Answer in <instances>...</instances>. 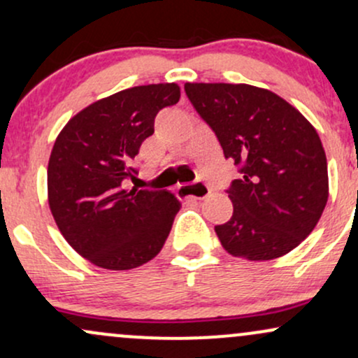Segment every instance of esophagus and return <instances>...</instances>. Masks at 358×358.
I'll return each mask as SVG.
<instances>
[{
    "label": "esophagus",
    "instance_id": "obj_1",
    "mask_svg": "<svg viewBox=\"0 0 358 358\" xmlns=\"http://www.w3.org/2000/svg\"><path fill=\"white\" fill-rule=\"evenodd\" d=\"M180 196H185V199H195V200H203L210 195V188L205 183H193V185H180L176 188Z\"/></svg>",
    "mask_w": 358,
    "mask_h": 358
}]
</instances>
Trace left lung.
I'll return each mask as SVG.
<instances>
[{"mask_svg":"<svg viewBox=\"0 0 358 358\" xmlns=\"http://www.w3.org/2000/svg\"><path fill=\"white\" fill-rule=\"evenodd\" d=\"M185 92L225 158L241 166L242 178L229 188L231 220L215 227L222 248L248 261H271L298 248L328 200L327 155L313 124L256 85L187 82Z\"/></svg>","mask_w":358,"mask_h":358,"instance_id":"1","label":"left lung"}]
</instances>
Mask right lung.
Wrapping results in <instances>:
<instances>
[{
    "mask_svg": "<svg viewBox=\"0 0 358 358\" xmlns=\"http://www.w3.org/2000/svg\"><path fill=\"white\" fill-rule=\"evenodd\" d=\"M180 101L178 84L138 85L77 113L53 145L48 205L57 227L94 266L126 271L151 261L165 244L180 200L173 193L124 190L131 162L155 133V117Z\"/></svg>",
    "mask_w": 358,
    "mask_h": 358,
    "instance_id": "obj_1",
    "label": "right lung"
}]
</instances>
